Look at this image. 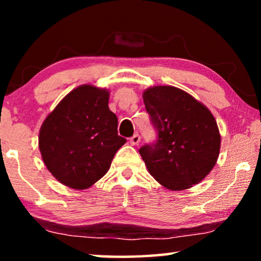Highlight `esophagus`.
<instances>
[{
	"mask_svg": "<svg viewBox=\"0 0 261 261\" xmlns=\"http://www.w3.org/2000/svg\"><path fill=\"white\" fill-rule=\"evenodd\" d=\"M139 141H140V136H139L138 134L134 135V136H132L131 138H130V144L134 145V146H135V145H138Z\"/></svg>",
	"mask_w": 261,
	"mask_h": 261,
	"instance_id": "obj_1",
	"label": "esophagus"
}]
</instances>
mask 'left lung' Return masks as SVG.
<instances>
[{"mask_svg": "<svg viewBox=\"0 0 261 261\" xmlns=\"http://www.w3.org/2000/svg\"><path fill=\"white\" fill-rule=\"evenodd\" d=\"M143 99L158 132L155 143L139 149L148 173L173 191L201 182L215 166L221 146L210 109L174 86L149 87Z\"/></svg>", "mask_w": 261, "mask_h": 261, "instance_id": "obj_1", "label": "left lung"}]
</instances>
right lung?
<instances>
[{"label": "right lung", "instance_id": "right-lung-1", "mask_svg": "<svg viewBox=\"0 0 261 261\" xmlns=\"http://www.w3.org/2000/svg\"><path fill=\"white\" fill-rule=\"evenodd\" d=\"M108 101L106 88L82 85L65 95L43 121L39 149L47 169L65 187H92L126 143L117 135V117Z\"/></svg>", "mask_w": 261, "mask_h": 261}]
</instances>
